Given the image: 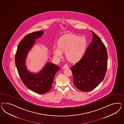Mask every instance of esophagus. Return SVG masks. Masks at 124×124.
Returning <instances> with one entry per match:
<instances>
[{
	"label": "esophagus",
	"mask_w": 124,
	"mask_h": 124,
	"mask_svg": "<svg viewBox=\"0 0 124 124\" xmlns=\"http://www.w3.org/2000/svg\"><path fill=\"white\" fill-rule=\"evenodd\" d=\"M63 68L64 69H67V68H69V66H68V65H67V64H65V65H64L63 66Z\"/></svg>",
	"instance_id": "esophagus-1"
}]
</instances>
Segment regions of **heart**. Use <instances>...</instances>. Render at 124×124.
I'll return each mask as SVG.
<instances>
[{
  "instance_id": "heart-1",
  "label": "heart",
  "mask_w": 124,
  "mask_h": 124,
  "mask_svg": "<svg viewBox=\"0 0 124 124\" xmlns=\"http://www.w3.org/2000/svg\"><path fill=\"white\" fill-rule=\"evenodd\" d=\"M87 43L84 37L72 33L62 36L57 42L58 47L53 48L54 55L58 57L62 56V53L71 62H76L83 56L87 48Z\"/></svg>"
}]
</instances>
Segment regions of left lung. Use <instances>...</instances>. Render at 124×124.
Returning a JSON list of instances; mask_svg holds the SVG:
<instances>
[{
    "label": "left lung",
    "mask_w": 124,
    "mask_h": 124,
    "mask_svg": "<svg viewBox=\"0 0 124 124\" xmlns=\"http://www.w3.org/2000/svg\"><path fill=\"white\" fill-rule=\"evenodd\" d=\"M92 42L83 57L71 67L75 86L82 92L95 88L106 74L108 55L106 47L99 37L92 31Z\"/></svg>",
    "instance_id": "left-lung-1"
}]
</instances>
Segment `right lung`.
<instances>
[{"instance_id": "1", "label": "right lung", "mask_w": 124, "mask_h": 124, "mask_svg": "<svg viewBox=\"0 0 124 124\" xmlns=\"http://www.w3.org/2000/svg\"><path fill=\"white\" fill-rule=\"evenodd\" d=\"M43 30L34 32L25 36L19 43L15 54V62L18 74L26 87L36 93L42 94L52 88L55 75L60 67L51 62H47L37 74L32 73L26 68L25 60L29 51L35 42L44 33Z\"/></svg>"}]
</instances>
